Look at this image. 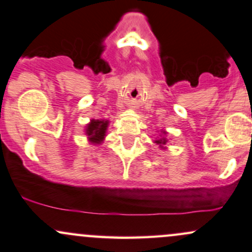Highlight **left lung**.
Segmentation results:
<instances>
[{
    "instance_id": "obj_1",
    "label": "left lung",
    "mask_w": 252,
    "mask_h": 252,
    "mask_svg": "<svg viewBox=\"0 0 252 252\" xmlns=\"http://www.w3.org/2000/svg\"><path fill=\"white\" fill-rule=\"evenodd\" d=\"M162 132H163V137H160L159 139L155 140V143H156L157 145H159V148H163V149H164V146H165V144L168 143V139H166V138L164 137V135L166 134V132H165V131H162Z\"/></svg>"
}]
</instances>
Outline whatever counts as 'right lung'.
<instances>
[{
	"label": "right lung",
	"instance_id": "obj_1",
	"mask_svg": "<svg viewBox=\"0 0 252 252\" xmlns=\"http://www.w3.org/2000/svg\"><path fill=\"white\" fill-rule=\"evenodd\" d=\"M109 125L108 120H90L87 125L86 134L88 135V140L92 144H101L106 137L107 127Z\"/></svg>",
	"mask_w": 252,
	"mask_h": 252
}]
</instances>
